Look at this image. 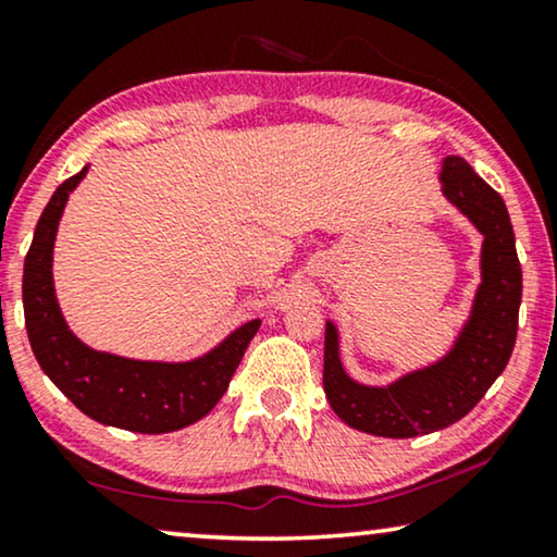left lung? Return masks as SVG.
Returning a JSON list of instances; mask_svg holds the SVG:
<instances>
[{"label": "left lung", "mask_w": 557, "mask_h": 557, "mask_svg": "<svg viewBox=\"0 0 557 557\" xmlns=\"http://www.w3.org/2000/svg\"><path fill=\"white\" fill-rule=\"evenodd\" d=\"M441 189L467 215L482 243V284L451 352L385 387L355 383L342 368L337 326L324 332V393L334 413L357 431L413 438L461 421L507 368L522 301V269L507 205L461 157H446Z\"/></svg>", "instance_id": "obj_1"}]
</instances>
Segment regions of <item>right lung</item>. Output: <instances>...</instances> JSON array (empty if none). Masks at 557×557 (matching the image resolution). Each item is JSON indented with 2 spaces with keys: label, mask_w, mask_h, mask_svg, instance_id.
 <instances>
[{
  "label": "right lung",
  "mask_w": 557,
  "mask_h": 557,
  "mask_svg": "<svg viewBox=\"0 0 557 557\" xmlns=\"http://www.w3.org/2000/svg\"><path fill=\"white\" fill-rule=\"evenodd\" d=\"M88 166L65 180L37 220L25 258L22 304L29 345L45 375L88 418L134 433H170L200 421L231 385L261 319L227 334L215 349L189 362H147L98 352L67 330L52 286V246L67 195Z\"/></svg>",
  "instance_id": "obj_1"
}]
</instances>
